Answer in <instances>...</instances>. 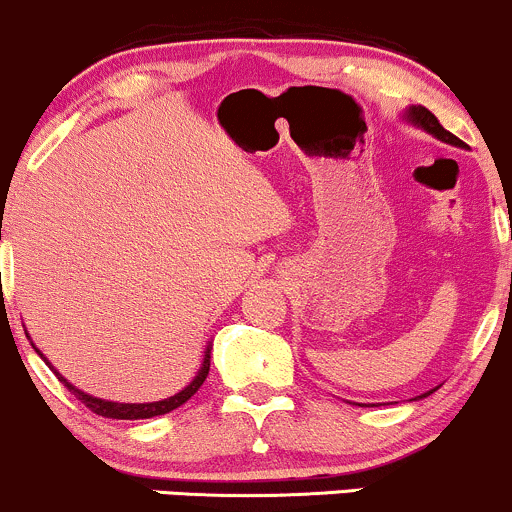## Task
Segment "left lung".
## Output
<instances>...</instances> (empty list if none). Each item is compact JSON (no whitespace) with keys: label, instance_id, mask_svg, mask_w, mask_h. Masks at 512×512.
Wrapping results in <instances>:
<instances>
[{"label":"left lung","instance_id":"obj_1","mask_svg":"<svg viewBox=\"0 0 512 512\" xmlns=\"http://www.w3.org/2000/svg\"><path fill=\"white\" fill-rule=\"evenodd\" d=\"M408 119H411L413 123H418L420 128H425V131L432 133V136H435V138L445 140V143L462 145V140L454 136V133L445 131V128H442V123L437 121V116L432 114V111L425 109V106H413V109L408 111ZM430 393H432V391H430ZM423 396H428V393H423ZM423 396H418V398H423Z\"/></svg>","mask_w":512,"mask_h":512}]
</instances>
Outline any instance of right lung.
I'll return each instance as SVG.
<instances>
[{"label":"right lung","instance_id":"1","mask_svg":"<svg viewBox=\"0 0 512 512\" xmlns=\"http://www.w3.org/2000/svg\"><path fill=\"white\" fill-rule=\"evenodd\" d=\"M38 355H41V352H38ZM43 359H46V357H43ZM46 364L50 367L48 359H46ZM50 369H53V367H50ZM209 369H211V352L206 350L204 364H201L199 374H196V379L192 381V384H189L184 391H179V393H174V396L165 398V401H155V403H111V401H101V398H94V396H89V393L75 389V386H72L70 381L65 379V376H60L58 372H55V369H53V372L60 381H63L67 389L75 393L77 401L84 403V406H87L92 413L104 415V418H116V420H140V418H155V415H165V413L174 411V408L182 406V403H187L189 398H192L194 393L201 389V384H204L206 376H209Z\"/></svg>","mask_w":512,"mask_h":512}]
</instances>
